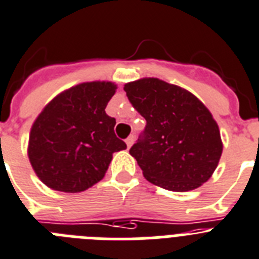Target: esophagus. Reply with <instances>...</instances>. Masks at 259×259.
<instances>
[{
	"label": "esophagus",
	"mask_w": 259,
	"mask_h": 259,
	"mask_svg": "<svg viewBox=\"0 0 259 259\" xmlns=\"http://www.w3.org/2000/svg\"><path fill=\"white\" fill-rule=\"evenodd\" d=\"M134 136H128L127 139H125V144H127V148H131V145L134 144Z\"/></svg>",
	"instance_id": "34e87169"
}]
</instances>
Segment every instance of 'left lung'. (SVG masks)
<instances>
[{
	"instance_id": "1",
	"label": "left lung",
	"mask_w": 259,
	"mask_h": 259,
	"mask_svg": "<svg viewBox=\"0 0 259 259\" xmlns=\"http://www.w3.org/2000/svg\"><path fill=\"white\" fill-rule=\"evenodd\" d=\"M124 90L147 120L130 149L147 181L180 193L207 182L223 152L208 108L187 90L158 78L130 82Z\"/></svg>"
}]
</instances>
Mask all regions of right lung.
Here are the masks:
<instances>
[{
	"label": "right lung",
	"mask_w": 259,
	"mask_h": 259,
	"mask_svg": "<svg viewBox=\"0 0 259 259\" xmlns=\"http://www.w3.org/2000/svg\"><path fill=\"white\" fill-rule=\"evenodd\" d=\"M115 89L111 82L81 83L44 107L28 141V158L44 185L64 193L83 191L105 177L112 153L127 148L105 111Z\"/></svg>",
	"instance_id": "right-lung-1"
}]
</instances>
